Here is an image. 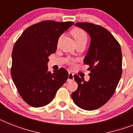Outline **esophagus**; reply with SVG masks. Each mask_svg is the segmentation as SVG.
<instances>
[{
  "label": "esophagus",
  "mask_w": 133,
  "mask_h": 133,
  "mask_svg": "<svg viewBox=\"0 0 133 133\" xmlns=\"http://www.w3.org/2000/svg\"><path fill=\"white\" fill-rule=\"evenodd\" d=\"M68 80H74V74L71 72H69L68 74Z\"/></svg>",
  "instance_id": "esophagus-1"
}]
</instances>
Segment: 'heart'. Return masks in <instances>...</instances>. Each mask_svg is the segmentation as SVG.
<instances>
[{"instance_id":"obj_1","label":"heart","mask_w":133,"mask_h":133,"mask_svg":"<svg viewBox=\"0 0 133 133\" xmlns=\"http://www.w3.org/2000/svg\"><path fill=\"white\" fill-rule=\"evenodd\" d=\"M71 32L77 42L84 41H87V34L86 32L80 28H74V29H72Z\"/></svg>"}]
</instances>
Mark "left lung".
Masks as SVG:
<instances>
[{"instance_id":"8db88e82","label":"left lung","mask_w":133,"mask_h":133,"mask_svg":"<svg viewBox=\"0 0 133 133\" xmlns=\"http://www.w3.org/2000/svg\"><path fill=\"white\" fill-rule=\"evenodd\" d=\"M75 25L87 32L91 38L84 59L91 73L88 82L74 76L78 89L72 92V97L77 106L91 111L106 103L116 91L122 73L121 47L114 36L101 25L85 22Z\"/></svg>"}]
</instances>
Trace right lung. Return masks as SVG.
Masks as SVG:
<instances>
[{"label":"right lung","mask_w":133,"mask_h":133,"mask_svg":"<svg viewBox=\"0 0 133 133\" xmlns=\"http://www.w3.org/2000/svg\"><path fill=\"white\" fill-rule=\"evenodd\" d=\"M74 23L42 21L25 29L15 42L11 74L20 96L30 106L49 104L66 82L68 71L61 68L48 72L47 63L56 51L59 36Z\"/></svg>","instance_id":"1"}]
</instances>
